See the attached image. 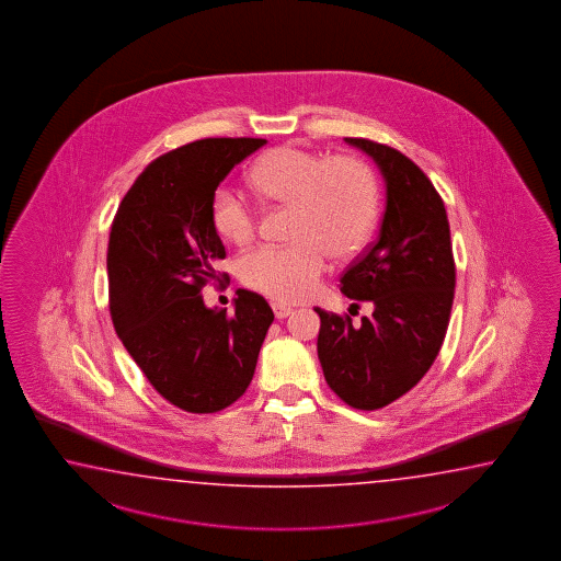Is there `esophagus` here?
Here are the masks:
<instances>
[{
	"mask_svg": "<svg viewBox=\"0 0 561 561\" xmlns=\"http://www.w3.org/2000/svg\"><path fill=\"white\" fill-rule=\"evenodd\" d=\"M273 310H275V317L280 321V319H286L293 309L290 307H286L283 302H273Z\"/></svg>",
	"mask_w": 561,
	"mask_h": 561,
	"instance_id": "obj_1",
	"label": "esophagus"
}]
</instances>
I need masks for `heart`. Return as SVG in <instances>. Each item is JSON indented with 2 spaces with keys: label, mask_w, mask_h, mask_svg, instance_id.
I'll use <instances>...</instances> for the list:
<instances>
[{
  "label": "heart",
  "mask_w": 561,
  "mask_h": 561,
  "mask_svg": "<svg viewBox=\"0 0 561 561\" xmlns=\"http://www.w3.org/2000/svg\"><path fill=\"white\" fill-rule=\"evenodd\" d=\"M251 180L264 201L295 208V244H261L239 261L240 280L278 300L310 297L327 271V252L346 256L357 251L379 216L375 176L351 156L329 158L286 144L256 162ZM210 218L216 232L239 247L256 232L251 204L230 186L215 192Z\"/></svg>",
  "instance_id": "obj_1"
}]
</instances>
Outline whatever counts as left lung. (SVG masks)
Listing matches in <instances>:
<instances>
[{"label": "left lung", "mask_w": 561, "mask_h": 561, "mask_svg": "<svg viewBox=\"0 0 561 561\" xmlns=\"http://www.w3.org/2000/svg\"><path fill=\"white\" fill-rule=\"evenodd\" d=\"M369 154L387 188L379 239L341 276L343 295L373 314L319 309L324 379L346 405L375 411L411 391L439 355L455 295L449 220L425 172L391 146L345 138ZM358 309V305H357Z\"/></svg>", "instance_id": "left-lung-1"}]
</instances>
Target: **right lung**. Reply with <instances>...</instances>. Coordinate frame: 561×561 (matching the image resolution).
Here are the masks:
<instances>
[{"label": "right lung", "mask_w": 561, "mask_h": 561, "mask_svg": "<svg viewBox=\"0 0 561 561\" xmlns=\"http://www.w3.org/2000/svg\"><path fill=\"white\" fill-rule=\"evenodd\" d=\"M263 138H204L158 156L134 180L107 242L110 314L146 379L172 405L216 413L249 389L273 309L239 288L234 312L206 309L203 290L227 251L210 203Z\"/></svg>", "instance_id": "obj_1"}]
</instances>
